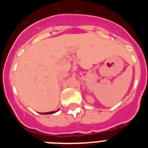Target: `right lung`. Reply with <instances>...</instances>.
Masks as SVG:
<instances>
[{
  "mask_svg": "<svg viewBox=\"0 0 148 148\" xmlns=\"http://www.w3.org/2000/svg\"><path fill=\"white\" fill-rule=\"evenodd\" d=\"M57 111H58V110H56V111H53V112H48V113H41V114H43V115H45V114H53V113H56Z\"/></svg>",
  "mask_w": 148,
  "mask_h": 148,
  "instance_id": "obj_1",
  "label": "right lung"
}]
</instances>
